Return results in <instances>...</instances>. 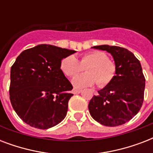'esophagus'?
Segmentation results:
<instances>
[{
  "label": "esophagus",
  "mask_w": 153,
  "mask_h": 153,
  "mask_svg": "<svg viewBox=\"0 0 153 153\" xmlns=\"http://www.w3.org/2000/svg\"><path fill=\"white\" fill-rule=\"evenodd\" d=\"M82 92V90H78V89H74L73 90V93L74 94H80Z\"/></svg>",
  "instance_id": "1"
}]
</instances>
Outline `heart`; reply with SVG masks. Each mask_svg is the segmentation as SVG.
<instances>
[{
    "label": "heart",
    "mask_w": 153,
    "mask_h": 153,
    "mask_svg": "<svg viewBox=\"0 0 153 153\" xmlns=\"http://www.w3.org/2000/svg\"><path fill=\"white\" fill-rule=\"evenodd\" d=\"M86 68V73L77 75L72 79L75 88H85L97 82L101 88L108 86L116 75V65L108 59L104 52L93 51L82 55L80 61L74 55L63 58L60 62V69L65 75L73 77Z\"/></svg>",
    "instance_id": "heart-1"
}]
</instances>
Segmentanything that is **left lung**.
Instances as JSON below:
<instances>
[{"mask_svg":"<svg viewBox=\"0 0 153 153\" xmlns=\"http://www.w3.org/2000/svg\"><path fill=\"white\" fill-rule=\"evenodd\" d=\"M92 48L111 54L116 65V75L90 101V114L103 126L123 125L137 114L144 101L145 79L140 61L131 51L121 47L100 45Z\"/></svg>","mask_w":153,"mask_h":153,"instance_id":"left-lung-1","label":"left lung"}]
</instances>
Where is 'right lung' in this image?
I'll return each instance as SVG.
<instances>
[{
	"mask_svg": "<svg viewBox=\"0 0 153 153\" xmlns=\"http://www.w3.org/2000/svg\"><path fill=\"white\" fill-rule=\"evenodd\" d=\"M76 51L39 44L22 51L11 67L9 95L25 123L47 129L65 118L73 86L60 69L63 58Z\"/></svg>",
	"mask_w": 153,
	"mask_h": 153,
	"instance_id": "obj_1",
	"label": "right lung"
}]
</instances>
